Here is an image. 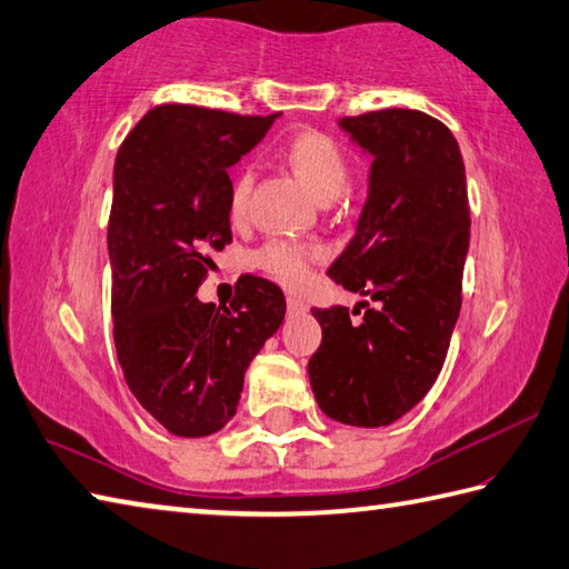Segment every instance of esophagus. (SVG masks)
<instances>
[{"mask_svg": "<svg viewBox=\"0 0 569 569\" xmlns=\"http://www.w3.org/2000/svg\"><path fill=\"white\" fill-rule=\"evenodd\" d=\"M286 303H288V310H291V313H296V316L308 313V306L298 296H288Z\"/></svg>", "mask_w": 569, "mask_h": 569, "instance_id": "esophagus-1", "label": "esophagus"}]
</instances>
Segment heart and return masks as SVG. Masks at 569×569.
Listing matches in <instances>:
<instances>
[{"mask_svg":"<svg viewBox=\"0 0 569 569\" xmlns=\"http://www.w3.org/2000/svg\"><path fill=\"white\" fill-rule=\"evenodd\" d=\"M286 160L320 202L336 199L345 189V182H348V158H345L340 144L330 136H326V132H300V136L288 142ZM249 192L251 172L241 170L237 174V180H233L229 194V211L233 219L243 217V211H247ZM318 256L320 249L310 247V243L276 239L266 243V247L256 253V263L273 273L276 278H281L283 283L300 286L308 278L310 266L318 261Z\"/></svg>","mask_w":569,"mask_h":569,"instance_id":"1","label":"heart"}]
</instances>
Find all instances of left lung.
I'll list each match as a JSON object with an SVG mask.
<instances>
[{
	"label": "left lung",
	"mask_w": 569,
	"mask_h": 569,
	"mask_svg": "<svg viewBox=\"0 0 569 569\" xmlns=\"http://www.w3.org/2000/svg\"><path fill=\"white\" fill-rule=\"evenodd\" d=\"M338 126L372 164L358 229L328 276L377 306L360 322L342 306L310 310L322 342L308 377L330 419L377 429L417 407L447 360L471 237L469 192L459 142L437 118L387 108Z\"/></svg>",
	"instance_id": "left-lung-1"
}]
</instances>
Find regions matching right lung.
Returning a JSON list of instances; mask_svg holds the SVG:
<instances>
[{
  "label": "right lung",
  "mask_w": 569,
  "mask_h": 569,
  "mask_svg": "<svg viewBox=\"0 0 569 569\" xmlns=\"http://www.w3.org/2000/svg\"><path fill=\"white\" fill-rule=\"evenodd\" d=\"M276 118L158 106L118 150L108 221L116 350L130 392L174 437L224 429L251 360L286 318L283 291L259 276L241 278L229 308L197 298L211 253L231 241L227 170Z\"/></svg>",
  "instance_id": "add662e5"
}]
</instances>
